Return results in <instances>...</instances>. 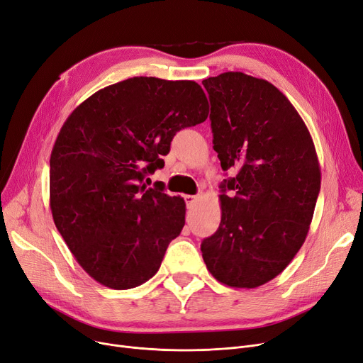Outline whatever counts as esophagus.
Masks as SVG:
<instances>
[{"mask_svg":"<svg viewBox=\"0 0 363 363\" xmlns=\"http://www.w3.org/2000/svg\"><path fill=\"white\" fill-rule=\"evenodd\" d=\"M184 199H185V203L188 207H191L199 200L197 196H184Z\"/></svg>","mask_w":363,"mask_h":363,"instance_id":"34e87169","label":"esophagus"}]
</instances>
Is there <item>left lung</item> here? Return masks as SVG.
<instances>
[{
  "label": "left lung",
  "instance_id": "left-lung-1",
  "mask_svg": "<svg viewBox=\"0 0 363 363\" xmlns=\"http://www.w3.org/2000/svg\"><path fill=\"white\" fill-rule=\"evenodd\" d=\"M203 85L220 166L238 170L220 185L222 219L201 242L203 259L228 287L256 289L287 268L306 240L320 189L315 144L271 82L225 72Z\"/></svg>",
  "mask_w": 363,
  "mask_h": 363
}]
</instances>
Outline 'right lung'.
Instances as JSON below:
<instances>
[{"instance_id": "1", "label": "right lung", "mask_w": 363, "mask_h": 363, "mask_svg": "<svg viewBox=\"0 0 363 363\" xmlns=\"http://www.w3.org/2000/svg\"><path fill=\"white\" fill-rule=\"evenodd\" d=\"M208 116L194 81L137 76L76 107L50 159V207L82 269L111 290L138 287L159 271L185 225V201L147 188L170 141Z\"/></svg>"}]
</instances>
